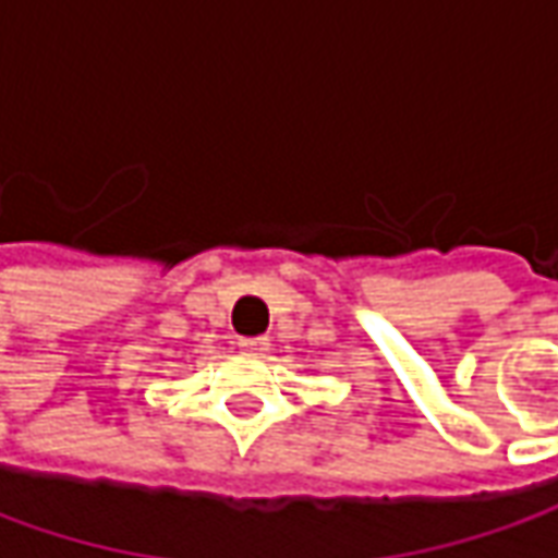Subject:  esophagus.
I'll return each instance as SVG.
<instances>
[{
    "label": "esophagus",
    "instance_id": "1",
    "mask_svg": "<svg viewBox=\"0 0 558 558\" xmlns=\"http://www.w3.org/2000/svg\"><path fill=\"white\" fill-rule=\"evenodd\" d=\"M238 349L243 355H262L268 349V339L265 337H253V339H238Z\"/></svg>",
    "mask_w": 558,
    "mask_h": 558
}]
</instances>
